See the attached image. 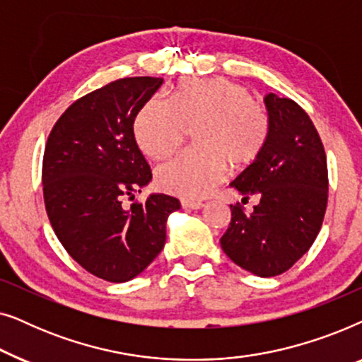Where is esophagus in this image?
I'll use <instances>...</instances> for the list:
<instances>
[{
  "mask_svg": "<svg viewBox=\"0 0 362 362\" xmlns=\"http://www.w3.org/2000/svg\"><path fill=\"white\" fill-rule=\"evenodd\" d=\"M181 206L185 207V209H201L202 202L201 201H192V199H182L181 201Z\"/></svg>",
  "mask_w": 362,
  "mask_h": 362,
  "instance_id": "1",
  "label": "esophagus"
}]
</instances>
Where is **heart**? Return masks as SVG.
I'll return each mask as SVG.
<instances>
[{
  "instance_id": "obj_1",
  "label": "heart",
  "mask_w": 362,
  "mask_h": 362,
  "mask_svg": "<svg viewBox=\"0 0 362 362\" xmlns=\"http://www.w3.org/2000/svg\"><path fill=\"white\" fill-rule=\"evenodd\" d=\"M187 130H196L197 150L163 163L155 180L163 191L197 199L219 185L226 166L240 171L259 160L270 138V117L245 86L214 77L177 82L170 102L151 98L135 120L138 146L155 160L175 153Z\"/></svg>"
}]
</instances>
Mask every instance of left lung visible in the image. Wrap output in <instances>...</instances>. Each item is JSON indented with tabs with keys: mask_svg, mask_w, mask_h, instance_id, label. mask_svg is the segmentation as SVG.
<instances>
[{
	"mask_svg": "<svg viewBox=\"0 0 362 362\" xmlns=\"http://www.w3.org/2000/svg\"><path fill=\"white\" fill-rule=\"evenodd\" d=\"M270 138L262 156L232 187L260 202L247 214L230 204L221 247L229 259L259 276L284 274L316 239L328 204V166L316 128L303 108L275 93L265 97Z\"/></svg>",
	"mask_w": 362,
	"mask_h": 362,
	"instance_id": "1",
	"label": "left lung"
}]
</instances>
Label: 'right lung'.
I'll return each mask as SVG.
<instances>
[{
  "instance_id": "1",
  "label": "right lung",
  "mask_w": 362,
  "mask_h": 362,
  "mask_svg": "<svg viewBox=\"0 0 362 362\" xmlns=\"http://www.w3.org/2000/svg\"><path fill=\"white\" fill-rule=\"evenodd\" d=\"M161 83V77H125L77 98L44 150V204L59 242L82 269L112 284L156 259L168 216L181 207L166 194L123 206L151 180L133 123Z\"/></svg>"
}]
</instances>
